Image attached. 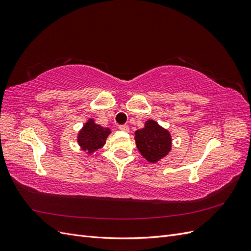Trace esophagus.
Here are the masks:
<instances>
[{"mask_svg": "<svg viewBox=\"0 0 251 251\" xmlns=\"http://www.w3.org/2000/svg\"><path fill=\"white\" fill-rule=\"evenodd\" d=\"M119 130L127 133L128 131H130V127H128L126 125H123V126H119Z\"/></svg>", "mask_w": 251, "mask_h": 251, "instance_id": "1", "label": "esophagus"}]
</instances>
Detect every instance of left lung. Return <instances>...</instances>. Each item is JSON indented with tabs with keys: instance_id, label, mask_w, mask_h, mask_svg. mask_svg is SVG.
<instances>
[{
	"instance_id": "left-lung-1",
	"label": "left lung",
	"mask_w": 251,
	"mask_h": 251,
	"mask_svg": "<svg viewBox=\"0 0 251 251\" xmlns=\"http://www.w3.org/2000/svg\"><path fill=\"white\" fill-rule=\"evenodd\" d=\"M135 141L140 154L151 163L164 158L172 150L171 133L153 119L135 132Z\"/></svg>"
}]
</instances>
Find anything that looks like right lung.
Returning a JSON list of instances; mask_svg holds the SVG:
<instances>
[{
  "label": "right lung",
  "mask_w": 251,
  "mask_h": 251,
  "mask_svg": "<svg viewBox=\"0 0 251 251\" xmlns=\"http://www.w3.org/2000/svg\"><path fill=\"white\" fill-rule=\"evenodd\" d=\"M111 134L109 127H103L96 125L94 119H88L77 135V142L82 151H87L88 154H92L101 149L108 136Z\"/></svg>",
  "instance_id": "add662e5"
}]
</instances>
